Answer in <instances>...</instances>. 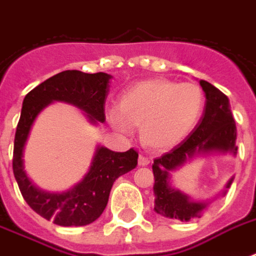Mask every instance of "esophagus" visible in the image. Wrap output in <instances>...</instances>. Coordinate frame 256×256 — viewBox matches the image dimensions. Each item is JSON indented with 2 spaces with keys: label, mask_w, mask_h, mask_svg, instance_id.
I'll return each mask as SVG.
<instances>
[{
  "label": "esophagus",
  "mask_w": 256,
  "mask_h": 256,
  "mask_svg": "<svg viewBox=\"0 0 256 256\" xmlns=\"http://www.w3.org/2000/svg\"><path fill=\"white\" fill-rule=\"evenodd\" d=\"M138 164H140V166H148V164H150V158H148V156H140Z\"/></svg>",
  "instance_id": "34e87169"
}]
</instances>
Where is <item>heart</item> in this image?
Masks as SVG:
<instances>
[{"instance_id":"obj_1","label":"heart","mask_w":256,"mask_h":256,"mask_svg":"<svg viewBox=\"0 0 256 256\" xmlns=\"http://www.w3.org/2000/svg\"><path fill=\"white\" fill-rule=\"evenodd\" d=\"M204 108V92L194 82L148 80L128 88L120 110L112 108L108 120L122 132L140 126V140L150 148H170L194 128Z\"/></svg>"}]
</instances>
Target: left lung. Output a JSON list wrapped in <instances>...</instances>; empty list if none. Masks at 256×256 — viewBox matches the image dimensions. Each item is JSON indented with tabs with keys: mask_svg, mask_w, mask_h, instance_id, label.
I'll use <instances>...</instances> for the list:
<instances>
[{
	"mask_svg": "<svg viewBox=\"0 0 256 256\" xmlns=\"http://www.w3.org/2000/svg\"><path fill=\"white\" fill-rule=\"evenodd\" d=\"M206 94V106L202 118L186 140L175 146L171 152L154 160V194L158 214L171 219L187 222L199 218L206 203L191 202L188 196L179 190L171 188L168 183V172L182 166L188 158L200 152H232L236 154V126L232 118L230 102L219 88L207 81H199ZM232 179L227 183L230 187Z\"/></svg>",
	"mask_w": 256,
	"mask_h": 256,
	"instance_id": "8db88e82",
	"label": "left lung"
}]
</instances>
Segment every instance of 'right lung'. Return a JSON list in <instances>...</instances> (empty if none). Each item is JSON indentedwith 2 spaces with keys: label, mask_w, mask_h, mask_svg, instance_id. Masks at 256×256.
Listing matches in <instances>:
<instances>
[{
  "label": "right lung",
  "mask_w": 256,
  "mask_h": 256,
  "mask_svg": "<svg viewBox=\"0 0 256 256\" xmlns=\"http://www.w3.org/2000/svg\"><path fill=\"white\" fill-rule=\"evenodd\" d=\"M106 73L88 74L65 70L26 94L18 120L13 150V172L26 203L38 215L58 226H86L104 212L112 183L138 164V152L130 148L116 152L98 148L92 168L82 182L62 194L38 190L24 171L22 152L36 116L53 100H65L82 108L92 122H104L108 80Z\"/></svg>",
  "instance_id": "add662e5"
}]
</instances>
